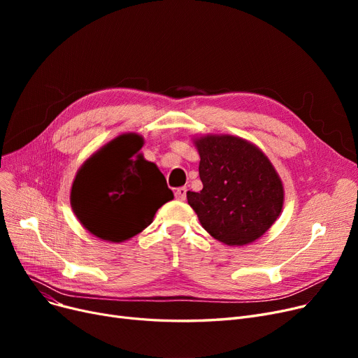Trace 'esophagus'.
<instances>
[{"label": "esophagus", "instance_id": "obj_1", "mask_svg": "<svg viewBox=\"0 0 358 358\" xmlns=\"http://www.w3.org/2000/svg\"><path fill=\"white\" fill-rule=\"evenodd\" d=\"M176 199L180 200V201H184L187 199V189H185V187H180V189H177Z\"/></svg>", "mask_w": 358, "mask_h": 358}]
</instances>
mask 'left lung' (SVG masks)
<instances>
[{"instance_id": "left-lung-1", "label": "left lung", "mask_w": 358, "mask_h": 358, "mask_svg": "<svg viewBox=\"0 0 358 358\" xmlns=\"http://www.w3.org/2000/svg\"><path fill=\"white\" fill-rule=\"evenodd\" d=\"M199 150L200 193L187 200L201 227L228 247L259 239L278 219L285 187L262 150L234 135H203L193 139Z\"/></svg>"}]
</instances>
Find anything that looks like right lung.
<instances>
[{"label":"right lung","instance_id":"obj_1","mask_svg":"<svg viewBox=\"0 0 358 358\" xmlns=\"http://www.w3.org/2000/svg\"><path fill=\"white\" fill-rule=\"evenodd\" d=\"M143 138L123 134L94 152L71 187V208L83 227L107 242L141 234L174 194L159 168L141 154Z\"/></svg>","mask_w":358,"mask_h":358}]
</instances>
